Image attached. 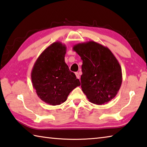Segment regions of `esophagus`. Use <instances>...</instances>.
<instances>
[{
  "label": "esophagus",
  "mask_w": 147,
  "mask_h": 147,
  "mask_svg": "<svg viewBox=\"0 0 147 147\" xmlns=\"http://www.w3.org/2000/svg\"><path fill=\"white\" fill-rule=\"evenodd\" d=\"M76 77L77 78V79H79V78H80V75H79V74L78 73V72H76Z\"/></svg>",
  "instance_id": "34e87169"
}]
</instances>
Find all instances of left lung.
Returning a JSON list of instances; mask_svg holds the SVG:
<instances>
[{"label":"left lung","mask_w":147,"mask_h":147,"mask_svg":"<svg viewBox=\"0 0 147 147\" xmlns=\"http://www.w3.org/2000/svg\"><path fill=\"white\" fill-rule=\"evenodd\" d=\"M82 60L81 88L89 101L101 105L117 94L122 81V69L108 47L94 41L74 45Z\"/></svg>","instance_id":"left-lung-1"}]
</instances>
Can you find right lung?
Instances as JSON below:
<instances>
[{"label": "right lung", "mask_w": 147, "mask_h": 147, "mask_svg": "<svg viewBox=\"0 0 147 147\" xmlns=\"http://www.w3.org/2000/svg\"><path fill=\"white\" fill-rule=\"evenodd\" d=\"M66 51L65 44L53 43L40 54L32 70V85L37 96L51 105L64 103L70 92L80 85L65 62Z\"/></svg>", "instance_id": "obj_1"}]
</instances>
